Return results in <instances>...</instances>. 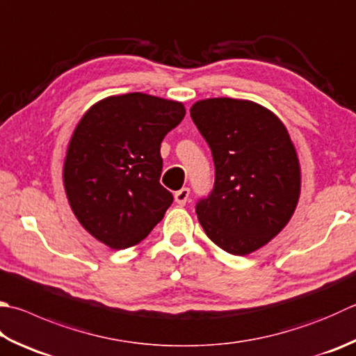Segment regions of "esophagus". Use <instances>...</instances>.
Returning <instances> with one entry per match:
<instances>
[{
	"label": "esophagus",
	"instance_id": "esophagus-1",
	"mask_svg": "<svg viewBox=\"0 0 356 356\" xmlns=\"http://www.w3.org/2000/svg\"><path fill=\"white\" fill-rule=\"evenodd\" d=\"M189 195H191L189 187H183V189L175 192V201L179 206H184L187 203V200H189Z\"/></svg>",
	"mask_w": 356,
	"mask_h": 356
}]
</instances>
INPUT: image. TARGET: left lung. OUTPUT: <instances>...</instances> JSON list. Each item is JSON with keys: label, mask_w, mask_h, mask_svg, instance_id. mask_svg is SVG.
<instances>
[{"label": "left lung", "mask_w": 356, "mask_h": 356, "mask_svg": "<svg viewBox=\"0 0 356 356\" xmlns=\"http://www.w3.org/2000/svg\"><path fill=\"white\" fill-rule=\"evenodd\" d=\"M191 118L216 165L212 191L195 204L200 223L221 250L246 256L276 237L296 209V150L284 124L250 100H200Z\"/></svg>", "instance_id": "obj_1"}]
</instances>
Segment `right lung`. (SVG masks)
Instances as JSON below:
<instances>
[{"label":"right lung","mask_w":356,"mask_h":356,"mask_svg":"<svg viewBox=\"0 0 356 356\" xmlns=\"http://www.w3.org/2000/svg\"><path fill=\"white\" fill-rule=\"evenodd\" d=\"M183 104L143 92L111 96L86 111L63 167L72 212L113 250L139 243L163 220L173 195L161 186V143L183 120Z\"/></svg>","instance_id":"add662e5"}]
</instances>
